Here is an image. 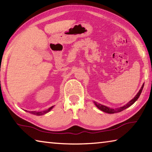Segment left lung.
<instances>
[{
	"instance_id": "obj_1",
	"label": "left lung",
	"mask_w": 152,
	"mask_h": 152,
	"mask_svg": "<svg viewBox=\"0 0 152 152\" xmlns=\"http://www.w3.org/2000/svg\"><path fill=\"white\" fill-rule=\"evenodd\" d=\"M143 86H144V84L141 86V89L140 90V91L138 92V93L136 94V96L133 98V99L132 100V101H130L129 102H128L127 104H126L125 106L121 107H119V108H117V109H112V108H110V107H108L104 106V105H102L101 104H99V103H97L96 102H94V103L96 105V107L98 109H99L102 111H103L104 113H110V114H113V113H119L122 111V110H125L127 109V108L129 107L130 106H132V105L134 103V102L137 101V100L139 99V97H140V94L141 93V92H142V90L143 88Z\"/></svg>"
}]
</instances>
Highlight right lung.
I'll return each instance as SVG.
<instances>
[{
    "label": "right lung",
    "mask_w": 152,
    "mask_h": 152,
    "mask_svg": "<svg viewBox=\"0 0 152 152\" xmlns=\"http://www.w3.org/2000/svg\"><path fill=\"white\" fill-rule=\"evenodd\" d=\"M53 107V106H52V107H50L48 109H47V110H43V111H40V112H37V111H31V112H29L30 113H31V114H33V115H44V114H45V113H48L49 111H50V110H51V109H52V108ZM27 111V110H26Z\"/></svg>",
    "instance_id": "obj_1"
}]
</instances>
